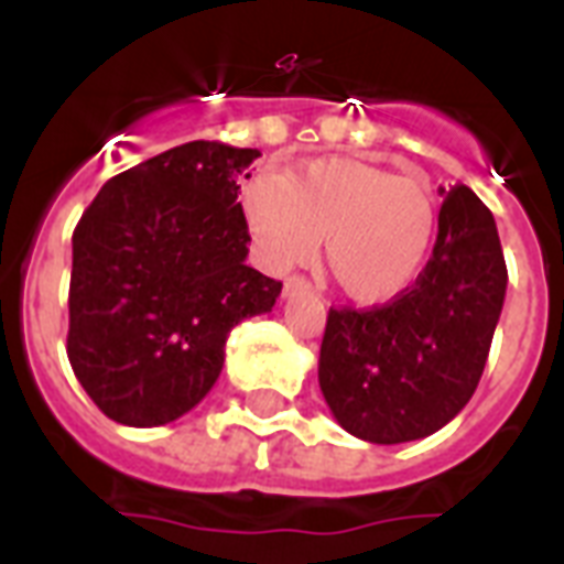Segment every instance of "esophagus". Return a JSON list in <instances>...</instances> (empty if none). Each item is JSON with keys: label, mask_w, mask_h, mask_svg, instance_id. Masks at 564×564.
Instances as JSON below:
<instances>
[{"label": "esophagus", "mask_w": 564, "mask_h": 564, "mask_svg": "<svg viewBox=\"0 0 564 564\" xmlns=\"http://www.w3.org/2000/svg\"><path fill=\"white\" fill-rule=\"evenodd\" d=\"M283 292H286V295H295V292H313V283H310L307 278H301V274H292L290 281H286V286H283Z\"/></svg>", "instance_id": "obj_1"}]
</instances>
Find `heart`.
<instances>
[{
	"label": "heart",
	"instance_id": "obj_1",
	"mask_svg": "<svg viewBox=\"0 0 564 564\" xmlns=\"http://www.w3.org/2000/svg\"><path fill=\"white\" fill-rule=\"evenodd\" d=\"M242 219L272 272L313 260L362 304H386L419 281L438 234V202L424 181L351 158H318L281 178L246 184Z\"/></svg>",
	"mask_w": 564,
	"mask_h": 564
}]
</instances>
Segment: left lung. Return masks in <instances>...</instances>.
<instances>
[{
  "instance_id": "left-lung-1",
  "label": "left lung",
  "mask_w": 564,
  "mask_h": 564,
  "mask_svg": "<svg viewBox=\"0 0 564 564\" xmlns=\"http://www.w3.org/2000/svg\"><path fill=\"white\" fill-rule=\"evenodd\" d=\"M503 295L507 260L495 216L456 184L419 281L380 307L327 313L318 386L334 419L375 445L445 427L480 383Z\"/></svg>"
}]
</instances>
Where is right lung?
I'll use <instances>...</instances> for the list:
<instances>
[{
    "mask_svg": "<svg viewBox=\"0 0 564 564\" xmlns=\"http://www.w3.org/2000/svg\"><path fill=\"white\" fill-rule=\"evenodd\" d=\"M257 158L175 145L110 178L75 225L66 357L108 419H181L216 383L230 327L274 307L283 283L246 265L237 202Z\"/></svg>",
    "mask_w": 564,
    "mask_h": 564,
    "instance_id": "add662e5",
    "label": "right lung"
}]
</instances>
